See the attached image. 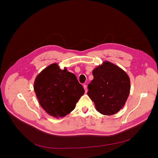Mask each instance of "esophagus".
Listing matches in <instances>:
<instances>
[{"mask_svg": "<svg viewBox=\"0 0 158 158\" xmlns=\"http://www.w3.org/2000/svg\"><path fill=\"white\" fill-rule=\"evenodd\" d=\"M83 87H84V89H85V92L87 93V91H88L87 85H83Z\"/></svg>", "mask_w": 158, "mask_h": 158, "instance_id": "34e87169", "label": "esophagus"}]
</instances>
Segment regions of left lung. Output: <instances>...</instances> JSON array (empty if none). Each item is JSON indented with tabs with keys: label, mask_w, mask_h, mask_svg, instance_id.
Masks as SVG:
<instances>
[{
	"label": "left lung",
	"mask_w": 158,
	"mask_h": 158,
	"mask_svg": "<svg viewBox=\"0 0 158 158\" xmlns=\"http://www.w3.org/2000/svg\"><path fill=\"white\" fill-rule=\"evenodd\" d=\"M93 79L88 86V95L100 114L111 115L124 106L130 91V80L122 69L105 61L93 72Z\"/></svg>",
	"instance_id": "obj_1"
}]
</instances>
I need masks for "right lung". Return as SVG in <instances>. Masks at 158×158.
Listing matches in <instances>:
<instances>
[{"label":"right lung","instance_id":"right-lung-1","mask_svg":"<svg viewBox=\"0 0 158 158\" xmlns=\"http://www.w3.org/2000/svg\"><path fill=\"white\" fill-rule=\"evenodd\" d=\"M34 89L40 106L51 116L65 117L75 109L85 89L73 73L52 64L36 77Z\"/></svg>","mask_w":158,"mask_h":158}]
</instances>
